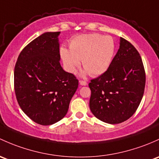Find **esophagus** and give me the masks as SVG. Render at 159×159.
I'll list each match as a JSON object with an SVG mask.
<instances>
[{
    "mask_svg": "<svg viewBox=\"0 0 159 159\" xmlns=\"http://www.w3.org/2000/svg\"><path fill=\"white\" fill-rule=\"evenodd\" d=\"M87 84H88V83H87V81H83V80L80 81V84L81 85H84V86H85V85H87Z\"/></svg>",
    "mask_w": 159,
    "mask_h": 159,
    "instance_id": "obj_1",
    "label": "esophagus"
}]
</instances>
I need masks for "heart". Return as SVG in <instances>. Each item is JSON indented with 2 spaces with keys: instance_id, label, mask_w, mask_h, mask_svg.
Masks as SVG:
<instances>
[{
  "instance_id": "obj_1",
  "label": "heart",
  "mask_w": 159,
  "mask_h": 159,
  "mask_svg": "<svg viewBox=\"0 0 159 159\" xmlns=\"http://www.w3.org/2000/svg\"><path fill=\"white\" fill-rule=\"evenodd\" d=\"M70 49L62 47L60 54L66 69L75 72L81 64L91 76H98L107 70L115 51L114 40L110 36L89 33L71 40Z\"/></svg>"
}]
</instances>
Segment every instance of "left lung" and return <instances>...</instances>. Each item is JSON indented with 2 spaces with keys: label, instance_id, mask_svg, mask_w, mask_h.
I'll list each match as a JSON object with an SVG mask.
<instances>
[{
  "label": "left lung",
  "instance_id": "1",
  "mask_svg": "<svg viewBox=\"0 0 159 159\" xmlns=\"http://www.w3.org/2000/svg\"><path fill=\"white\" fill-rule=\"evenodd\" d=\"M88 85L90 109L98 119L110 124L127 120L139 106L146 86V71L139 52L120 37V49L109 68Z\"/></svg>",
  "mask_w": 159,
  "mask_h": 159
}]
</instances>
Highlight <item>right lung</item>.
<instances>
[{
	"label": "right lung",
	"instance_id": "add662e5",
	"mask_svg": "<svg viewBox=\"0 0 159 159\" xmlns=\"http://www.w3.org/2000/svg\"><path fill=\"white\" fill-rule=\"evenodd\" d=\"M60 32L42 34L23 48L14 68V91L22 110L38 124L57 123L68 112L78 80L60 65Z\"/></svg>",
	"mask_w": 159,
	"mask_h": 159
}]
</instances>
